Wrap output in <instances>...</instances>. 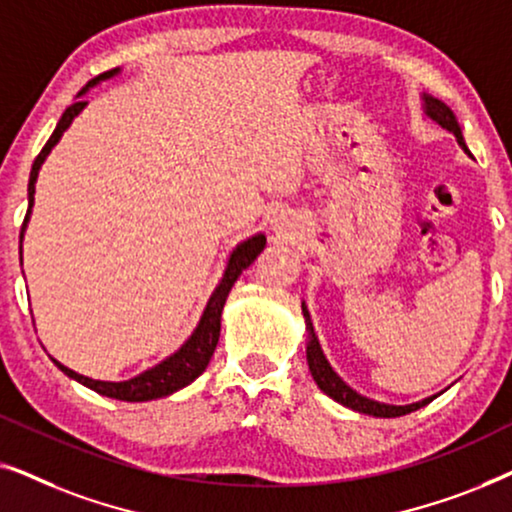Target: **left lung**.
Masks as SVG:
<instances>
[{
    "label": "left lung",
    "mask_w": 512,
    "mask_h": 512,
    "mask_svg": "<svg viewBox=\"0 0 512 512\" xmlns=\"http://www.w3.org/2000/svg\"><path fill=\"white\" fill-rule=\"evenodd\" d=\"M422 109H424V116L429 118V121L438 123L440 128L447 132H452V135L457 137V144L468 153L464 135H461V128L457 123V116H454V111L447 107L443 100H438V97H433L429 93H422ZM303 317H305V333H307V342H305L307 366H310V373L314 377V382H317V387L324 391L326 396H331L335 403L345 405V408L354 410V412H363V415H370V417H401V415H408V412L424 408L426 403H431L433 398H438L440 394H443V391H440V394H433L429 398H424V401L408 403V405L382 403V401H375V398L359 394V391L349 387V384L342 380L338 373H335L331 363H328L324 349H321V345H319L317 333H314L312 317H310V312H307L305 303H303Z\"/></svg>",
    "instance_id": "obj_1"
}]
</instances>
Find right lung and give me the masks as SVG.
Wrapping results in <instances>:
<instances>
[{
    "mask_svg": "<svg viewBox=\"0 0 512 512\" xmlns=\"http://www.w3.org/2000/svg\"><path fill=\"white\" fill-rule=\"evenodd\" d=\"M118 74H121V67L111 69V72H104V74L97 76V79L88 81V86L83 88L79 95H76L74 104H69V107L65 109V114H62L58 125H55L53 135L46 142L44 149H41L39 156L34 158V165H32V172H30V184H27V202H30V205H27L23 230H20V254H23L25 228H27V223H30V216H32L34 184H37L41 165H44L48 153H51L53 146L60 142L69 125H72L74 118L88 107V102L83 100L88 90L100 86L102 81L114 79V76H118ZM263 249H265V235L263 233H256V235L247 237V240H242L240 244H235V249L230 251V256L226 261V270H223L219 284L214 286L212 296H209L205 310H202V314H200L198 326L193 328V333L188 335V338L184 340V345H181L177 352L165 356V359L158 361L156 366L142 370V373L130 377V380L109 382V380H93V377L76 373V370L62 366L58 359H53V356H51L53 363L67 377H72V380L83 384V387L97 391L100 396L118 398V401H128V403L156 401V398L170 396V394H174V391L188 387V384H191L193 380H198V377L205 373V368L209 366V359H212L214 349H216V345H219L221 312H223V305H226V298H228L230 289H233L237 277L242 275V270H247L249 265L256 261L258 254H261ZM20 263H23V258H20Z\"/></svg>",
    "mask_w": 512,
    "mask_h": 512,
    "instance_id": "1",
    "label": "right lung"
}]
</instances>
